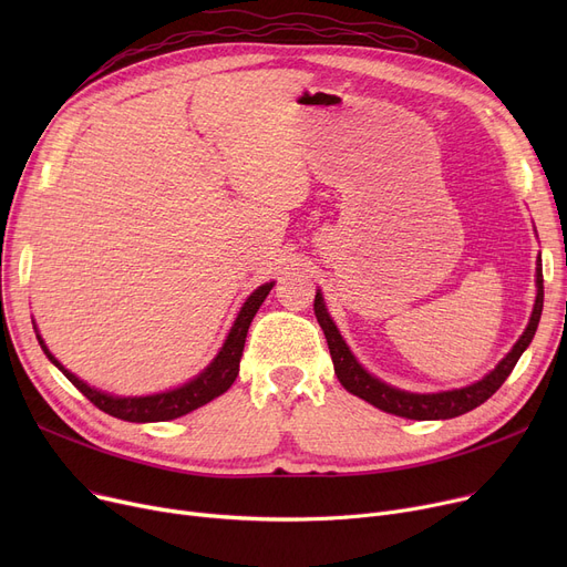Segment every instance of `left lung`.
Here are the masks:
<instances>
[{
    "label": "left lung",
    "mask_w": 567,
    "mask_h": 567,
    "mask_svg": "<svg viewBox=\"0 0 567 567\" xmlns=\"http://www.w3.org/2000/svg\"><path fill=\"white\" fill-rule=\"evenodd\" d=\"M535 287H538V291H535V303H533V312H530L526 329L519 336V340L513 344V349L498 361V365L475 383L462 385V389L439 391V393L402 391V389H395V385H391V383L381 381L379 377L370 374L359 363V359H355V355L351 353L344 338L340 336L333 317L329 315V308H326V303H323L321 289H317V296H315V315H317V321H319L321 331L326 336V342H329L336 374L351 395L370 402L372 406H377L385 413L400 415V419H409V421H449V419H455V415H462V413H466L475 406H481L483 402H487L501 389V383L511 377L513 368L519 361V355L530 344L535 331H538L540 315H543V301H545L543 259L540 257L535 259Z\"/></svg>",
    "instance_id": "1"
}]
</instances>
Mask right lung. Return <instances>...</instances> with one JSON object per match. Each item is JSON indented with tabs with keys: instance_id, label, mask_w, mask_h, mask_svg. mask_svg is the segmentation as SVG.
<instances>
[{
	"instance_id": "add662e5",
	"label": "right lung",
	"mask_w": 567,
	"mask_h": 567,
	"mask_svg": "<svg viewBox=\"0 0 567 567\" xmlns=\"http://www.w3.org/2000/svg\"><path fill=\"white\" fill-rule=\"evenodd\" d=\"M274 285L276 282H264L248 296L246 303L241 306V310H238L220 351L216 353V359L212 363H208L190 381L176 385V389L154 393V395H128V398H124V395H112V393L94 389V385H89L86 381H82L80 377H75L71 370H66L62 363H59L54 355L50 353L48 344L43 342L37 326H34V331H37V340H39L43 353L48 355V361L54 368L62 370V374L75 385V389L89 402H94L101 411L114 415V419L128 421V423H163V421L182 419V415H186V413L208 404L212 400H216L236 381L238 363H241L250 321L257 315L259 306L264 303L268 291L274 289Z\"/></svg>"
}]
</instances>
